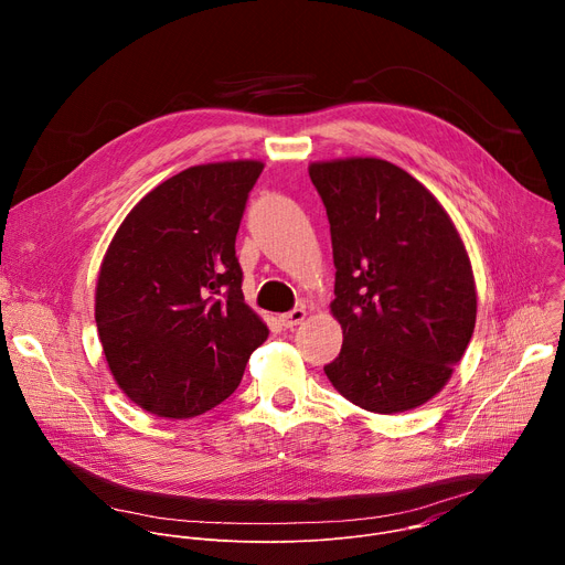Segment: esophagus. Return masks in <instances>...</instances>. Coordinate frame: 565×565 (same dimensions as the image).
<instances>
[{"label":"esophagus","mask_w":565,"mask_h":565,"mask_svg":"<svg viewBox=\"0 0 565 565\" xmlns=\"http://www.w3.org/2000/svg\"><path fill=\"white\" fill-rule=\"evenodd\" d=\"M303 319H306V308H292L290 312H284V315L279 317L281 327H286V329H292V327L301 324Z\"/></svg>","instance_id":"34e87169"}]
</instances>
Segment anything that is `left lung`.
<instances>
[{"mask_svg": "<svg viewBox=\"0 0 565 565\" xmlns=\"http://www.w3.org/2000/svg\"><path fill=\"white\" fill-rule=\"evenodd\" d=\"M308 174L331 223V312L344 333L324 373L366 412L416 409L449 382L476 327L462 238L438 199L388 160H321Z\"/></svg>", "mask_w": 565, "mask_h": 565, "instance_id": "1", "label": "left lung"}]
</instances>
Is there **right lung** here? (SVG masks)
<instances>
[{"mask_svg":"<svg viewBox=\"0 0 565 565\" xmlns=\"http://www.w3.org/2000/svg\"><path fill=\"white\" fill-rule=\"evenodd\" d=\"M262 160L194 166L145 194L116 230L96 324L122 393L158 418L221 405L268 340L246 303L234 241Z\"/></svg>","mask_w":565,"mask_h":565,"instance_id":"add662e5","label":"right lung"}]
</instances>
